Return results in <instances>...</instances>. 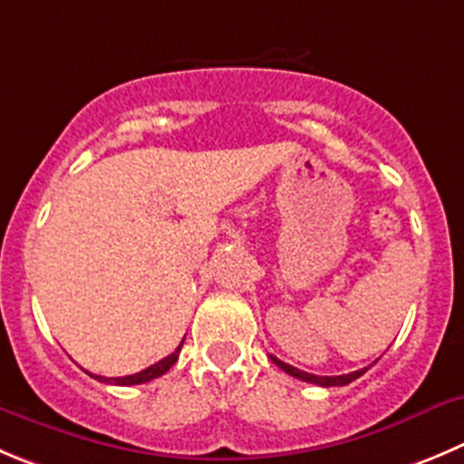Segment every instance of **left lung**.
Instances as JSON below:
<instances>
[{"label":"left lung","mask_w":464,"mask_h":464,"mask_svg":"<svg viewBox=\"0 0 464 464\" xmlns=\"http://www.w3.org/2000/svg\"><path fill=\"white\" fill-rule=\"evenodd\" d=\"M270 359L276 363V366H279L281 371H285L288 375H293V378L304 380V382H311V384H320V387H343V384H350L353 380H357L359 375L366 373V369H362V371H353V373H345V375H314V373H306V371L295 369V366L281 362V359L272 357V354H270Z\"/></svg>","instance_id":"8db88e82"}]
</instances>
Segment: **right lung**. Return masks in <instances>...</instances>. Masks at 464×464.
<instances>
[{"instance_id": "add662e5", "label": "right lung", "mask_w": 464, "mask_h": 464, "mask_svg": "<svg viewBox=\"0 0 464 464\" xmlns=\"http://www.w3.org/2000/svg\"><path fill=\"white\" fill-rule=\"evenodd\" d=\"M183 345V343H180ZM180 345L176 350H173L169 357L160 359L158 363H153V366H149V369L140 371V373L134 375H123V378H105V375H93L89 373L91 378H95L98 382H107V384H121V387H128V384H144V382H150V380L160 378V375L167 373L169 369H171L173 363H176V359H179V353H180Z\"/></svg>"}]
</instances>
